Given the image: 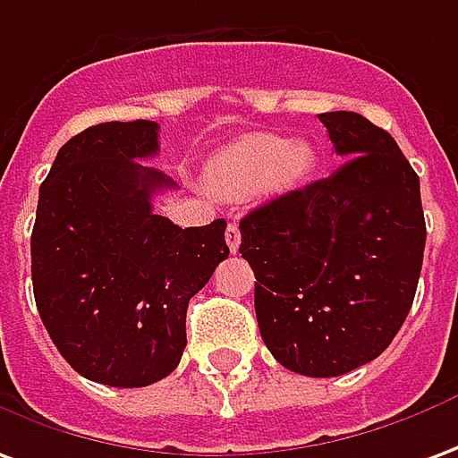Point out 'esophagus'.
<instances>
[{
    "label": "esophagus",
    "mask_w": 458,
    "mask_h": 458,
    "mask_svg": "<svg viewBox=\"0 0 458 458\" xmlns=\"http://www.w3.org/2000/svg\"><path fill=\"white\" fill-rule=\"evenodd\" d=\"M225 242H228L230 252H238V248H240L238 223H228V228H225Z\"/></svg>",
    "instance_id": "obj_1"
}]
</instances>
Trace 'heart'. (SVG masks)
Returning <instances> with one entry per match:
<instances>
[{"instance_id": "heart-1", "label": "heart", "mask_w": 458, "mask_h": 458, "mask_svg": "<svg viewBox=\"0 0 458 458\" xmlns=\"http://www.w3.org/2000/svg\"><path fill=\"white\" fill-rule=\"evenodd\" d=\"M312 163L315 153L305 140L255 133L233 140L208 161L206 183L225 198L250 196L255 191L277 196L302 183Z\"/></svg>"}]
</instances>
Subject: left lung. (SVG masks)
Segmentation results:
<instances>
[{"label":"left lung","mask_w":458,"mask_h":458,"mask_svg":"<svg viewBox=\"0 0 458 458\" xmlns=\"http://www.w3.org/2000/svg\"><path fill=\"white\" fill-rule=\"evenodd\" d=\"M347 161L240 220L255 315L277 362L340 377L377 360L417 293L427 225L419 175L396 140L354 111L319 114Z\"/></svg>","instance_id":"1"}]
</instances>
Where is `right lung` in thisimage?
<instances>
[{
    "mask_svg": "<svg viewBox=\"0 0 458 458\" xmlns=\"http://www.w3.org/2000/svg\"><path fill=\"white\" fill-rule=\"evenodd\" d=\"M158 153L156 121H108L66 140L39 188L31 283L51 342L76 372L148 386L185 350L188 302L230 255L225 220L178 228L153 213L175 183L140 158Z\"/></svg>",
    "mask_w": 458,
    "mask_h": 458,
    "instance_id": "obj_1",
    "label": "right lung"
}]
</instances>
